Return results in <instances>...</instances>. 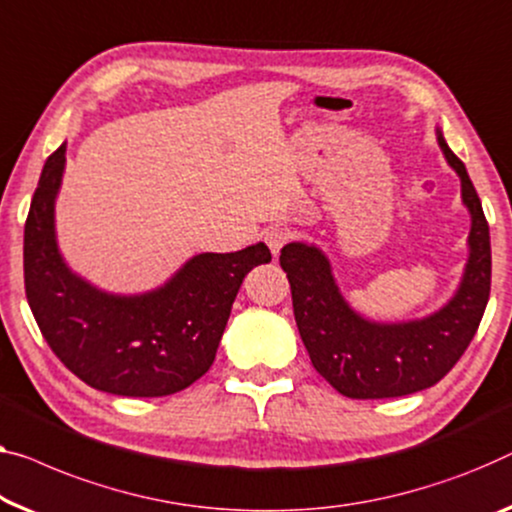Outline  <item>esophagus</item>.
<instances>
[{
  "label": "esophagus",
  "instance_id": "esophagus-1",
  "mask_svg": "<svg viewBox=\"0 0 512 512\" xmlns=\"http://www.w3.org/2000/svg\"><path fill=\"white\" fill-rule=\"evenodd\" d=\"M264 241H266V246L271 248V253L278 255L280 248L289 241V232L285 230V227H271V230H266Z\"/></svg>",
  "mask_w": 512,
  "mask_h": 512
}]
</instances>
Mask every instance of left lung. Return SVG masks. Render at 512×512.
Listing matches in <instances>:
<instances>
[{
  "label": "left lung",
  "instance_id": "1",
  "mask_svg": "<svg viewBox=\"0 0 512 512\" xmlns=\"http://www.w3.org/2000/svg\"><path fill=\"white\" fill-rule=\"evenodd\" d=\"M437 142L460 177L462 202L471 216L469 259L460 287L444 308L409 322H370L340 294L322 250L301 241L280 250L296 326L310 361L347 398H400L434 386L460 361L483 319L492 282L490 227L467 167L448 149L441 128Z\"/></svg>",
  "mask_w": 512,
  "mask_h": 512
}]
</instances>
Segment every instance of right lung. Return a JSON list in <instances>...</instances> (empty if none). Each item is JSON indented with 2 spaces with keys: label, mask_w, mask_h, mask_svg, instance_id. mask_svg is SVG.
<instances>
[{
  "label": "right lung",
  "mask_w": 512,
  "mask_h": 512,
  "mask_svg": "<svg viewBox=\"0 0 512 512\" xmlns=\"http://www.w3.org/2000/svg\"><path fill=\"white\" fill-rule=\"evenodd\" d=\"M66 142L45 160L25 223L29 308L61 363L96 391L126 398L179 393L211 368L232 303L262 241L236 253H200L144 294L103 292L68 269L57 246L55 202Z\"/></svg>",
  "instance_id": "1"
}]
</instances>
